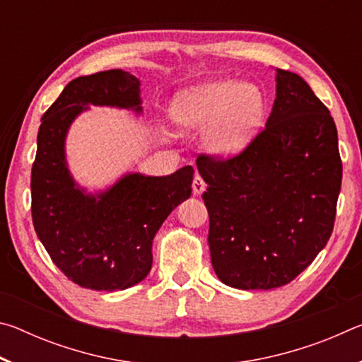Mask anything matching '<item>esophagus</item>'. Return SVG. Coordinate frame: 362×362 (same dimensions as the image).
<instances>
[{
  "instance_id": "obj_1",
  "label": "esophagus",
  "mask_w": 362,
  "mask_h": 362,
  "mask_svg": "<svg viewBox=\"0 0 362 362\" xmlns=\"http://www.w3.org/2000/svg\"><path fill=\"white\" fill-rule=\"evenodd\" d=\"M206 189V182L203 177H201L199 174H196L193 177V193L194 194H201Z\"/></svg>"
}]
</instances>
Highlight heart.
Returning a JSON list of instances; mask_svg holds the SVG:
<instances>
[{"label":"heart","mask_w":362,"mask_h":362,"mask_svg":"<svg viewBox=\"0 0 362 362\" xmlns=\"http://www.w3.org/2000/svg\"><path fill=\"white\" fill-rule=\"evenodd\" d=\"M265 100L250 83L231 79L201 84L183 90L173 102L170 116L187 131H206L207 150L217 156L240 153L259 127Z\"/></svg>","instance_id":"1"}]
</instances>
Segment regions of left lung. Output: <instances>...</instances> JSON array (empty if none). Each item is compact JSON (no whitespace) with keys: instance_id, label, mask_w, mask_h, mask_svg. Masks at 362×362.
I'll use <instances>...</instances> for the list:
<instances>
[{"instance_id":"8db88e82","label":"left lung","mask_w":362,"mask_h":362,"mask_svg":"<svg viewBox=\"0 0 362 362\" xmlns=\"http://www.w3.org/2000/svg\"><path fill=\"white\" fill-rule=\"evenodd\" d=\"M214 272L236 289H274L326 246L341 187L334 118L303 78L278 70L265 129L240 155H199Z\"/></svg>"}]
</instances>
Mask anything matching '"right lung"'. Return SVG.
<instances>
[{"label":"right lung","mask_w":362,"mask_h":362,"mask_svg":"<svg viewBox=\"0 0 362 362\" xmlns=\"http://www.w3.org/2000/svg\"><path fill=\"white\" fill-rule=\"evenodd\" d=\"M140 81L122 70L79 76L42 115L32 168L35 231L56 267L73 283L94 291H122L150 273L159 226L192 194L194 170L150 177L126 174L97 194L79 188L65 161V137L88 105L140 113Z\"/></svg>","instance_id":"right-lung-1"}]
</instances>
